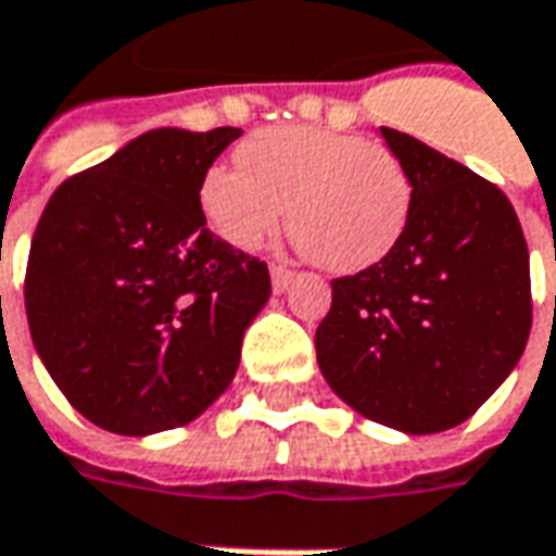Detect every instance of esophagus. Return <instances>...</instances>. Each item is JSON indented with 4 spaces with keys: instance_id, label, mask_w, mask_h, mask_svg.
<instances>
[{
    "instance_id": "34e87169",
    "label": "esophagus",
    "mask_w": 556,
    "mask_h": 556,
    "mask_svg": "<svg viewBox=\"0 0 556 556\" xmlns=\"http://www.w3.org/2000/svg\"><path fill=\"white\" fill-rule=\"evenodd\" d=\"M292 279H295V270H289V267H282V264H274V267H270V282H274L277 292H286V289L292 286Z\"/></svg>"
}]
</instances>
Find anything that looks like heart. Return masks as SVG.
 <instances>
[{"instance_id": "b5f03b06", "label": "heart", "mask_w": 556, "mask_h": 556, "mask_svg": "<svg viewBox=\"0 0 556 556\" xmlns=\"http://www.w3.org/2000/svg\"><path fill=\"white\" fill-rule=\"evenodd\" d=\"M242 168L215 165L202 205L237 249L270 240L289 208V233L316 267L366 270L400 242L412 184L384 144L329 128L282 125L240 147Z\"/></svg>"}]
</instances>
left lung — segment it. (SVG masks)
<instances>
[{
    "label": "left lung",
    "instance_id": "left-lung-1",
    "mask_svg": "<svg viewBox=\"0 0 556 556\" xmlns=\"http://www.w3.org/2000/svg\"><path fill=\"white\" fill-rule=\"evenodd\" d=\"M381 135L409 175V220L378 264L332 279L316 359L359 415L406 433L450 431L527 348L529 249L495 184L406 131Z\"/></svg>",
    "mask_w": 556,
    "mask_h": 556
}]
</instances>
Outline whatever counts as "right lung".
<instances>
[{
	"instance_id": "add662e5",
	"label": "right lung",
	"mask_w": 556,
	"mask_h": 556,
	"mask_svg": "<svg viewBox=\"0 0 556 556\" xmlns=\"http://www.w3.org/2000/svg\"><path fill=\"white\" fill-rule=\"evenodd\" d=\"M240 128H156L51 193L29 245L36 354L98 428L193 421L240 366L270 295L267 264L215 237L200 190Z\"/></svg>"
}]
</instances>
